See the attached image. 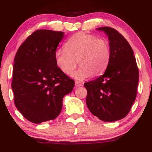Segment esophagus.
<instances>
[{
	"instance_id": "obj_1",
	"label": "esophagus",
	"mask_w": 152,
	"mask_h": 152,
	"mask_svg": "<svg viewBox=\"0 0 152 152\" xmlns=\"http://www.w3.org/2000/svg\"><path fill=\"white\" fill-rule=\"evenodd\" d=\"M81 86H83V83H81V82H78V81L75 82V86L76 87H79Z\"/></svg>"
}]
</instances>
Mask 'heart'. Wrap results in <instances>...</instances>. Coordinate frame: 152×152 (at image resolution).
<instances>
[{
	"label": "heart",
	"mask_w": 152,
	"mask_h": 152,
	"mask_svg": "<svg viewBox=\"0 0 152 152\" xmlns=\"http://www.w3.org/2000/svg\"><path fill=\"white\" fill-rule=\"evenodd\" d=\"M64 49L55 53L56 66L66 75L72 73L78 64L79 68L72 74L77 81L102 74L109 64L111 52L109 43L102 38L85 33H78L66 41Z\"/></svg>",
	"instance_id": "obj_1"
}]
</instances>
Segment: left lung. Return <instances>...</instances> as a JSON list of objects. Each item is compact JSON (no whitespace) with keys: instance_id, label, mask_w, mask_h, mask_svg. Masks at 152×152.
<instances>
[{"instance_id":"8db88e82","label":"left lung","mask_w":152,"mask_h":152,"mask_svg":"<svg viewBox=\"0 0 152 152\" xmlns=\"http://www.w3.org/2000/svg\"><path fill=\"white\" fill-rule=\"evenodd\" d=\"M109 40L111 56L102 76L84 83L86 105L91 114L104 121L124 118L130 111L139 83V69L132 47L113 28L102 27Z\"/></svg>"}]
</instances>
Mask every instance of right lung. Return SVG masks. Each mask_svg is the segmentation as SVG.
<instances>
[{
	"instance_id": "right-lung-1",
	"label": "right lung",
	"mask_w": 152,
	"mask_h": 152,
	"mask_svg": "<svg viewBox=\"0 0 152 152\" xmlns=\"http://www.w3.org/2000/svg\"><path fill=\"white\" fill-rule=\"evenodd\" d=\"M64 34L50 30L34 31L15 54L11 83L14 103L33 123L56 118L61 111L63 98L74 88V80L56 64V50Z\"/></svg>"
}]
</instances>
